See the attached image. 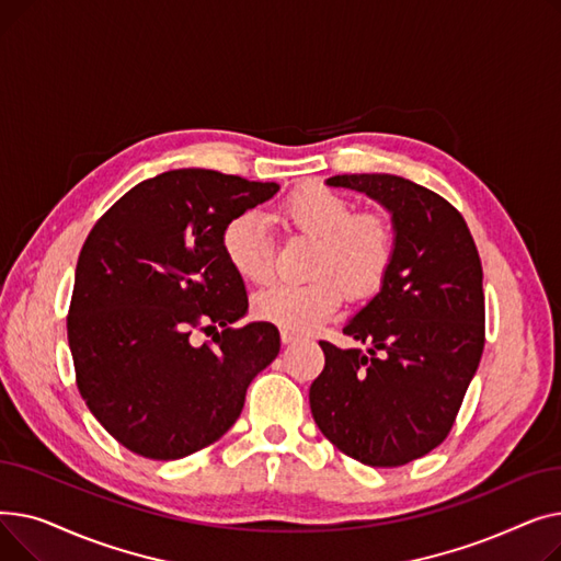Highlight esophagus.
I'll use <instances>...</instances> for the list:
<instances>
[{"label":"esophagus","instance_id":"esophagus-1","mask_svg":"<svg viewBox=\"0 0 561 561\" xmlns=\"http://www.w3.org/2000/svg\"><path fill=\"white\" fill-rule=\"evenodd\" d=\"M279 334H282V343H286V345H288V343H296V341L300 339L296 332H288V330H282Z\"/></svg>","mask_w":561,"mask_h":561}]
</instances>
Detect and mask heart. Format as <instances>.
<instances>
[{
  "mask_svg": "<svg viewBox=\"0 0 561 561\" xmlns=\"http://www.w3.org/2000/svg\"><path fill=\"white\" fill-rule=\"evenodd\" d=\"M279 218L293 231L316 241L309 282H275L261 288L252 309L288 332H311L350 298L373 296L391 271L396 233L387 218L357 214L339 193L322 186H305L279 209ZM222 250L231 268L243 279L261 284L273 275V239L268 220L259 211L233 216L222 231Z\"/></svg>",
  "mask_w": 561,
  "mask_h": 561,
  "instance_id": "heart-1",
  "label": "heart"
}]
</instances>
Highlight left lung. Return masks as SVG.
I'll list each match as a JSON object with an SVG mask.
<instances>
[{
	"label": "left lung",
	"instance_id": "8db88e82",
	"mask_svg": "<svg viewBox=\"0 0 561 561\" xmlns=\"http://www.w3.org/2000/svg\"><path fill=\"white\" fill-rule=\"evenodd\" d=\"M385 206L396 256L377 296L343 334L320 341L325 368L309 389L320 432L366 466H402L444 440L484 350L482 263L450 202L396 174H336L325 182Z\"/></svg>",
	"mask_w": 561,
	"mask_h": 561
}]
</instances>
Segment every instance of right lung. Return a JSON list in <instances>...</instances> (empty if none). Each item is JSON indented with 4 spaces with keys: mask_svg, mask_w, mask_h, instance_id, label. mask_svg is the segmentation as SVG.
<instances>
[{
    "mask_svg": "<svg viewBox=\"0 0 561 561\" xmlns=\"http://www.w3.org/2000/svg\"><path fill=\"white\" fill-rule=\"evenodd\" d=\"M277 191L216 170H168L88 233L68 316L77 387L131 453L168 461L211 446L279 355L273 322L229 328L248 313V293L222 250L227 222ZM199 321L224 328L214 346L192 345Z\"/></svg>",
    "mask_w": 561,
    "mask_h": 561,
    "instance_id": "add662e5",
    "label": "right lung"
}]
</instances>
